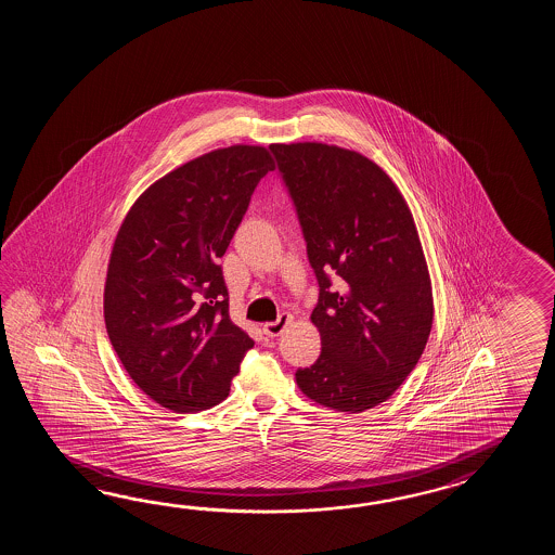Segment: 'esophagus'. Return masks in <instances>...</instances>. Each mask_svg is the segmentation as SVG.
Segmentation results:
<instances>
[{"label":"esophagus","instance_id":"obj_1","mask_svg":"<svg viewBox=\"0 0 555 555\" xmlns=\"http://www.w3.org/2000/svg\"><path fill=\"white\" fill-rule=\"evenodd\" d=\"M292 315L289 313H282L280 318H278V321H270V323H263V333L268 335V337H280L282 335L283 331H285V327L292 323Z\"/></svg>","mask_w":555,"mask_h":555}]
</instances>
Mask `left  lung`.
I'll list each match as a JSON object with an SVG mask.
<instances>
[{
    "mask_svg": "<svg viewBox=\"0 0 555 555\" xmlns=\"http://www.w3.org/2000/svg\"><path fill=\"white\" fill-rule=\"evenodd\" d=\"M270 149L319 283L311 321L321 354L297 369V387L323 406L363 413L411 375L433 327V287L413 214L363 154L323 142Z\"/></svg>",
    "mask_w": 555,
    "mask_h": 555,
    "instance_id": "1",
    "label": "left lung"
}]
</instances>
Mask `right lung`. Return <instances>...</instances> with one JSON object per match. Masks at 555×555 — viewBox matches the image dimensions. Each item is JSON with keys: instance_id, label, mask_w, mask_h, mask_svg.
<instances>
[{"instance_id": "obj_1", "label": "right lung", "mask_w": 555, "mask_h": 555, "mask_svg": "<svg viewBox=\"0 0 555 555\" xmlns=\"http://www.w3.org/2000/svg\"><path fill=\"white\" fill-rule=\"evenodd\" d=\"M273 168L263 146L202 154L144 190L118 230L106 333L137 387L175 413L224 401L254 347L228 313L220 258Z\"/></svg>"}]
</instances>
